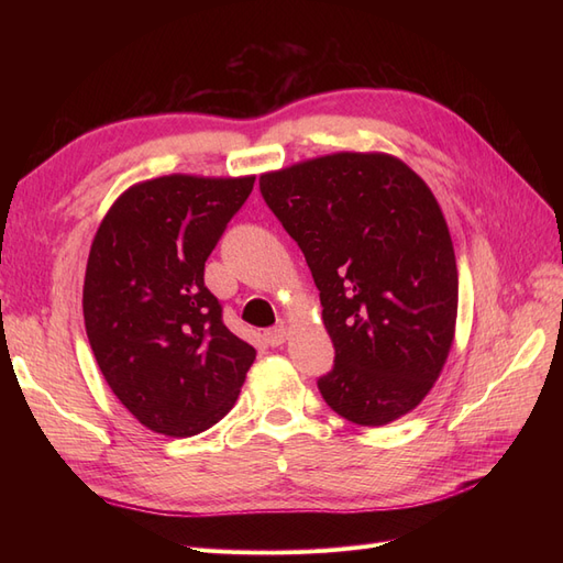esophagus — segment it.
<instances>
[{
    "instance_id": "34e87169",
    "label": "esophagus",
    "mask_w": 563,
    "mask_h": 563,
    "mask_svg": "<svg viewBox=\"0 0 563 563\" xmlns=\"http://www.w3.org/2000/svg\"><path fill=\"white\" fill-rule=\"evenodd\" d=\"M286 335H288L286 327H284V323H279V327H275V329L265 331V343H267L269 347H279V345H284Z\"/></svg>"
}]
</instances>
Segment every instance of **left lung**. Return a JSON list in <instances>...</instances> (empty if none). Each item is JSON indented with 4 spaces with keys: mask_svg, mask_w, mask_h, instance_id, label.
Instances as JSON below:
<instances>
[{
    "mask_svg": "<svg viewBox=\"0 0 563 563\" xmlns=\"http://www.w3.org/2000/svg\"><path fill=\"white\" fill-rule=\"evenodd\" d=\"M261 195L314 277L338 416L380 428L424 399L446 364L457 267L432 190L383 152H338L261 176Z\"/></svg>",
    "mask_w": 563,
    "mask_h": 563,
    "instance_id": "8db88e82",
    "label": "left lung"
}]
</instances>
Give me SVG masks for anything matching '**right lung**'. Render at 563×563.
<instances>
[{
  "label": "right lung",
  "instance_id": "right-lung-1",
  "mask_svg": "<svg viewBox=\"0 0 563 563\" xmlns=\"http://www.w3.org/2000/svg\"><path fill=\"white\" fill-rule=\"evenodd\" d=\"M253 180L174 174L135 183L93 236L81 300L89 343L114 397L152 432L209 430L255 360L203 286V263Z\"/></svg>",
  "mask_w": 563,
  "mask_h": 563
}]
</instances>
